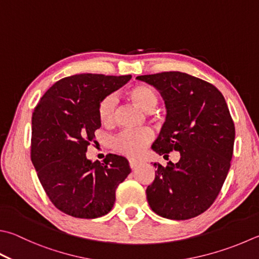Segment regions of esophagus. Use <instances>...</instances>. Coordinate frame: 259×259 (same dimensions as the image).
Masks as SVG:
<instances>
[{
    "mask_svg": "<svg viewBox=\"0 0 259 259\" xmlns=\"http://www.w3.org/2000/svg\"><path fill=\"white\" fill-rule=\"evenodd\" d=\"M141 163L139 162V161H135V160H130V167H131V169H136L139 167Z\"/></svg>",
    "mask_w": 259,
    "mask_h": 259,
    "instance_id": "34e87169",
    "label": "esophagus"
}]
</instances>
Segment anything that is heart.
Returning <instances> with one entry per match:
<instances>
[{
	"label": "heart",
	"instance_id": "b5f03b06",
	"mask_svg": "<svg viewBox=\"0 0 259 259\" xmlns=\"http://www.w3.org/2000/svg\"><path fill=\"white\" fill-rule=\"evenodd\" d=\"M128 99L146 113H151L158 104V95L152 87L145 83H138L131 87L127 91ZM98 117L104 125L113 124L115 119V99L111 96L102 98L98 105ZM152 140V133L149 130L123 132L111 141L113 148L119 153L130 158H138Z\"/></svg>",
	"mask_w": 259,
	"mask_h": 259
}]
</instances>
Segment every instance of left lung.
<instances>
[{"mask_svg": "<svg viewBox=\"0 0 259 259\" xmlns=\"http://www.w3.org/2000/svg\"><path fill=\"white\" fill-rule=\"evenodd\" d=\"M157 89L167 116L152 150L163 158L178 151L177 163H154L146 188L152 211L171 220H188L212 205L230 169L235 124L226 99L213 84L187 73L162 72L136 77Z\"/></svg>", "mask_w": 259, "mask_h": 259, "instance_id": "1", "label": "left lung"}]
</instances>
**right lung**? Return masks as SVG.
<instances>
[{
	"label": "right lung",
	"mask_w": 259,
	"mask_h": 259,
	"mask_svg": "<svg viewBox=\"0 0 259 259\" xmlns=\"http://www.w3.org/2000/svg\"><path fill=\"white\" fill-rule=\"evenodd\" d=\"M132 75L76 74L57 81L41 97L31 118V161L51 202L63 213L96 219L113 208L116 188L131 172L128 161L108 154L87 159L100 128L98 105Z\"/></svg>",
	"instance_id": "obj_1"
}]
</instances>
